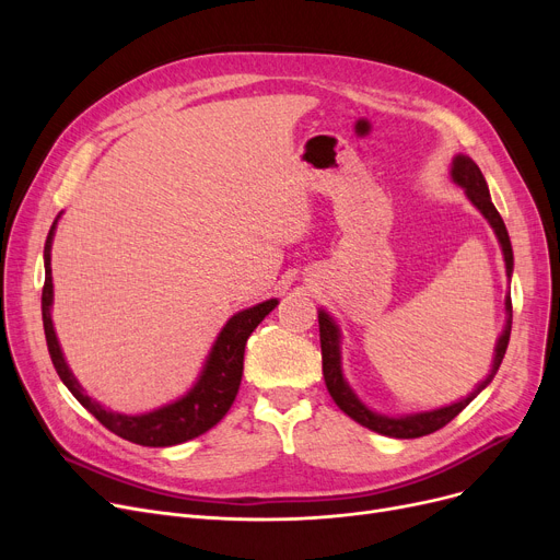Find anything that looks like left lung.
Segmentation results:
<instances>
[{
	"label": "left lung",
	"instance_id": "8db88e82",
	"mask_svg": "<svg viewBox=\"0 0 560 560\" xmlns=\"http://www.w3.org/2000/svg\"><path fill=\"white\" fill-rule=\"evenodd\" d=\"M452 182L456 186L463 188L465 197L472 201L475 209L488 220V224L492 226L499 247H502L504 254V265H506V277L511 281L513 277V247H511V238H509V231L506 224L502 220V215L497 213L494 203L490 199V190L488 184L483 179V174L479 170V165L465 156V154H456L452 161ZM504 308H506V322H504V329L497 338L494 345V357H492V365L488 376L481 381V384L469 393L467 397L447 404V406H440V408H431V410H420V413H406V416H384V413H376L370 406H365L361 401V397L351 390V386L347 384V378L342 374V334L340 327L336 325V319L325 311L319 308L317 317H319V345H322V372H325V384L329 395L334 397V401L338 404V408L342 413H347L351 420L359 422L361 427L376 431L381 435H388V438H420V435H429L438 429H443L447 422H452L460 410L472 401L488 384L494 378L499 365L504 361L506 354V347H509V338H511V325H513V306H511V295H506L504 300Z\"/></svg>",
	"mask_w": 560,
	"mask_h": 560
}]
</instances>
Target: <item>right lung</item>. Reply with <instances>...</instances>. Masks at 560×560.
Here are the masks:
<instances>
[{
	"instance_id": "1",
	"label": "right lung",
	"mask_w": 560,
	"mask_h": 560,
	"mask_svg": "<svg viewBox=\"0 0 560 560\" xmlns=\"http://www.w3.org/2000/svg\"><path fill=\"white\" fill-rule=\"evenodd\" d=\"M61 213L56 215L47 243H45V288H43V327L47 338V349L51 363L61 376L68 390L77 397V401L91 410V413L115 435H120L129 443L142 447H172L182 445L186 440H192L209 429H213L231 408L235 395L241 388L243 378V359H245V345L252 331L270 315L279 300L260 302L256 306L243 308L226 319V325L218 334L209 357H206L201 372L192 388L165 406H159L147 413L127 416L117 413V410L104 408L97 399L88 395L63 357V349L58 345L54 319H51V304H54V283H51V243L56 224Z\"/></svg>"
}]
</instances>
